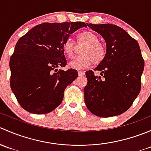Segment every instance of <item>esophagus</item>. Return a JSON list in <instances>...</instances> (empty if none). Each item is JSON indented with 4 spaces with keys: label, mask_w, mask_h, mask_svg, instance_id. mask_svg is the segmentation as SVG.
Segmentation results:
<instances>
[{
    "label": "esophagus",
    "mask_w": 151,
    "mask_h": 151,
    "mask_svg": "<svg viewBox=\"0 0 151 151\" xmlns=\"http://www.w3.org/2000/svg\"><path fill=\"white\" fill-rule=\"evenodd\" d=\"M85 74V71H78L79 76H84Z\"/></svg>",
    "instance_id": "esophagus-1"
}]
</instances>
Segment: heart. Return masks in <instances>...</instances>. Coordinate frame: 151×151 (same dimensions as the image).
Listing matches in <instances>:
<instances>
[{"label":"heart","instance_id":"obj_1","mask_svg":"<svg viewBox=\"0 0 151 151\" xmlns=\"http://www.w3.org/2000/svg\"><path fill=\"white\" fill-rule=\"evenodd\" d=\"M77 41L80 44H85L82 49L83 55L74 58L68 65L75 69H82L91 66L93 63L99 64L104 60L106 55L104 46L99 42V38L93 32L86 30L80 33L77 36ZM63 52L68 58L73 56L74 51V44L71 39H67L62 46Z\"/></svg>","mask_w":151,"mask_h":151}]
</instances>
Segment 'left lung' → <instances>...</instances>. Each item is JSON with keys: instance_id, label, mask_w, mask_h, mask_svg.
<instances>
[{"instance_id": "left-lung-1", "label": "left lung", "mask_w": 151, "mask_h": 151, "mask_svg": "<svg viewBox=\"0 0 151 151\" xmlns=\"http://www.w3.org/2000/svg\"><path fill=\"white\" fill-rule=\"evenodd\" d=\"M106 42V55L94 68L85 72L88 84L84 88L87 108L102 118L119 115L133 104L141 89L145 66L139 44L121 27L112 24L87 23Z\"/></svg>"}]
</instances>
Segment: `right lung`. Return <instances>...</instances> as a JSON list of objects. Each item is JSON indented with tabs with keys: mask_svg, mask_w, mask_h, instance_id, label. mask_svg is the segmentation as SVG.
Listing matches in <instances>:
<instances>
[{
	"mask_svg": "<svg viewBox=\"0 0 151 151\" xmlns=\"http://www.w3.org/2000/svg\"><path fill=\"white\" fill-rule=\"evenodd\" d=\"M83 27V22H45L18 40L9 61L10 85L24 109L46 114L60 104L66 88L78 76L76 69H58L66 65L62 46Z\"/></svg>",
	"mask_w": 151,
	"mask_h": 151,
	"instance_id": "right-lung-1",
	"label": "right lung"
}]
</instances>
